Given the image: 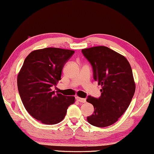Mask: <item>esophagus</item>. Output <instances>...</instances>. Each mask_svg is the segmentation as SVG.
<instances>
[{
  "label": "esophagus",
  "instance_id": "obj_1",
  "mask_svg": "<svg viewBox=\"0 0 154 154\" xmlns=\"http://www.w3.org/2000/svg\"><path fill=\"white\" fill-rule=\"evenodd\" d=\"M77 100L78 101L81 102V103H86V100L85 99V98H80V97H77Z\"/></svg>",
  "mask_w": 154,
  "mask_h": 154
}]
</instances>
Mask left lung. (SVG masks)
<instances>
[{
	"label": "left lung",
	"mask_w": 154,
	"mask_h": 154,
	"mask_svg": "<svg viewBox=\"0 0 154 154\" xmlns=\"http://www.w3.org/2000/svg\"><path fill=\"white\" fill-rule=\"evenodd\" d=\"M82 53L91 64L94 80L102 88L100 98H87L94 107L87 121L96 127L111 126L126 111L135 93L131 67L124 56L106 46L82 49Z\"/></svg>",
	"instance_id": "obj_1"
}]
</instances>
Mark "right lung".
Returning a JSON list of instances; mask_svg holds the SVG:
<instances>
[{"mask_svg": "<svg viewBox=\"0 0 154 154\" xmlns=\"http://www.w3.org/2000/svg\"><path fill=\"white\" fill-rule=\"evenodd\" d=\"M74 51L45 48L32 51L25 59L17 84L25 109L31 116L47 125L56 124L64 119L74 96L53 91L61 77L62 69Z\"/></svg>", "mask_w": 154, "mask_h": 154, "instance_id": "obj_1", "label": "right lung"}]
</instances>
